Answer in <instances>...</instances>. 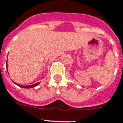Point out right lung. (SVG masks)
Masks as SVG:
<instances>
[{"mask_svg": "<svg viewBox=\"0 0 123 123\" xmlns=\"http://www.w3.org/2000/svg\"><path fill=\"white\" fill-rule=\"evenodd\" d=\"M39 84V82H37V83H36V84H33V85H31V86H19V85H18V84H16L22 88H32V87H36V86H37Z\"/></svg>", "mask_w": 123, "mask_h": 123, "instance_id": "add662e5", "label": "right lung"}]
</instances>
